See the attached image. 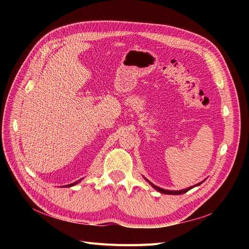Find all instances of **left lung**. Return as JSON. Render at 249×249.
Returning a JSON list of instances; mask_svg holds the SVG:
<instances>
[{"label": "left lung", "mask_w": 249, "mask_h": 249, "mask_svg": "<svg viewBox=\"0 0 249 249\" xmlns=\"http://www.w3.org/2000/svg\"><path fill=\"white\" fill-rule=\"evenodd\" d=\"M149 184L151 185V187L153 188V189H155L156 191H159L160 193H162V194H166V195H180V194H185V193H187L188 191H190L191 189H193V188H195V187H198V186H200L202 182L204 181H201V182H199V184H197V185H195V186H192V187H189V188H187V189H184V190H180V191H169V190H164V189H161V188H160V187H158V186H155V185H153L151 181H149L146 178H144Z\"/></svg>", "instance_id": "left-lung-1"}]
</instances>
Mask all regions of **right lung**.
Returning a JSON list of instances; mask_svg holds the SVG:
<instances>
[{"mask_svg": "<svg viewBox=\"0 0 249 249\" xmlns=\"http://www.w3.org/2000/svg\"><path fill=\"white\" fill-rule=\"evenodd\" d=\"M83 178H81V179H78L77 181H74V182H72V184H71V185H67V186H65V188H70V187H72V186H74V185H76V184H78V182H80ZM64 187V186H63Z\"/></svg>", "mask_w": 249, "mask_h": 249, "instance_id": "obj_1", "label": "right lung"}]
</instances>
